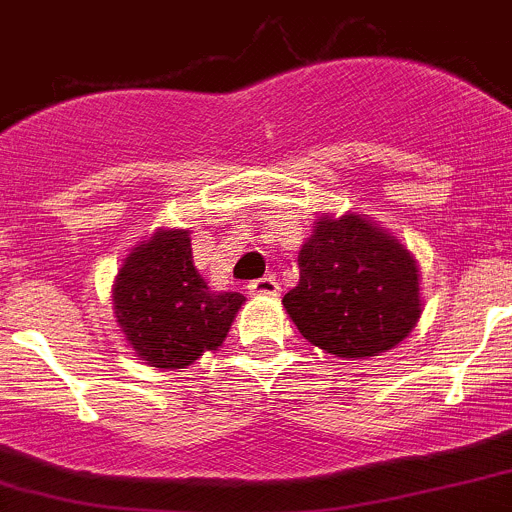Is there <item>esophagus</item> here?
<instances>
[{"label":"esophagus","mask_w":512,"mask_h":512,"mask_svg":"<svg viewBox=\"0 0 512 512\" xmlns=\"http://www.w3.org/2000/svg\"><path fill=\"white\" fill-rule=\"evenodd\" d=\"M251 294H259V297H276L279 294V281L274 276H264V279H256L248 284Z\"/></svg>","instance_id":"1"}]
</instances>
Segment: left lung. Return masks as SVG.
Returning a JSON list of instances; mask_svg holds the SVG:
<instances>
[{
    "label": "left lung",
    "instance_id": "8db88e82",
    "mask_svg": "<svg viewBox=\"0 0 512 512\" xmlns=\"http://www.w3.org/2000/svg\"><path fill=\"white\" fill-rule=\"evenodd\" d=\"M281 302L320 350L373 358L419 322V266L396 236L363 215H322L299 251V284Z\"/></svg>",
    "mask_w": 512,
    "mask_h": 512
}]
</instances>
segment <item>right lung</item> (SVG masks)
<instances>
[{
    "mask_svg": "<svg viewBox=\"0 0 512 512\" xmlns=\"http://www.w3.org/2000/svg\"><path fill=\"white\" fill-rule=\"evenodd\" d=\"M246 297L213 292L192 264L190 231L159 228L121 264L114 314L139 360L177 370L218 350Z\"/></svg>",
    "mask_w": 512,
    "mask_h": 512,
    "instance_id": "obj_1",
    "label": "right lung"
}]
</instances>
